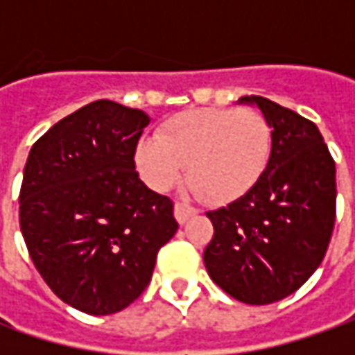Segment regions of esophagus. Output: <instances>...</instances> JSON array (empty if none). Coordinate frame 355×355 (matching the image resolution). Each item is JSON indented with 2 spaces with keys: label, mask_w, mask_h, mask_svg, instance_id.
I'll list each match as a JSON object with an SVG mask.
<instances>
[{
  "label": "esophagus",
  "mask_w": 355,
  "mask_h": 355,
  "mask_svg": "<svg viewBox=\"0 0 355 355\" xmlns=\"http://www.w3.org/2000/svg\"><path fill=\"white\" fill-rule=\"evenodd\" d=\"M196 213H198V209H193V207H189V205H185V203H175V207H173V217H175V221H178L180 225L187 223Z\"/></svg>",
  "instance_id": "obj_1"
}]
</instances>
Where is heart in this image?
I'll return each mask as SVG.
<instances>
[{
	"label": "heart",
	"instance_id": "obj_1",
	"mask_svg": "<svg viewBox=\"0 0 355 355\" xmlns=\"http://www.w3.org/2000/svg\"><path fill=\"white\" fill-rule=\"evenodd\" d=\"M270 144V126L257 110L193 108L168 118L156 140L138 144L134 162L140 178L156 191L170 189L189 170L187 191L229 203L261 180Z\"/></svg>",
	"mask_w": 355,
	"mask_h": 355
}]
</instances>
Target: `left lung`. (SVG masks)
<instances>
[{"mask_svg": "<svg viewBox=\"0 0 355 355\" xmlns=\"http://www.w3.org/2000/svg\"><path fill=\"white\" fill-rule=\"evenodd\" d=\"M270 126V157L251 189L209 211L203 263L211 280L245 304L286 298L320 266L334 231L336 164L320 130L263 96H243Z\"/></svg>", "mask_w": 355, "mask_h": 355, "instance_id": "left-lung-1", "label": "left lung"}]
</instances>
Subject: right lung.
<instances>
[{
	"label": "right lung",
	"instance_id": "add662e5",
	"mask_svg": "<svg viewBox=\"0 0 355 355\" xmlns=\"http://www.w3.org/2000/svg\"><path fill=\"white\" fill-rule=\"evenodd\" d=\"M150 116L90 103L33 144L19 225L35 268L69 306L106 316L130 306L178 223L170 199L138 178L134 152Z\"/></svg>",
	"mask_w": 355,
	"mask_h": 355
}]
</instances>
